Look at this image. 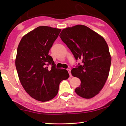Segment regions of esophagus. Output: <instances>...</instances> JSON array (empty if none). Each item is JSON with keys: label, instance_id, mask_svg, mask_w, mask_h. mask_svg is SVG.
<instances>
[{"label": "esophagus", "instance_id": "1", "mask_svg": "<svg viewBox=\"0 0 126 126\" xmlns=\"http://www.w3.org/2000/svg\"><path fill=\"white\" fill-rule=\"evenodd\" d=\"M68 73H69V75H70V77H72L71 74V70H70V69H68Z\"/></svg>", "mask_w": 126, "mask_h": 126}]
</instances>
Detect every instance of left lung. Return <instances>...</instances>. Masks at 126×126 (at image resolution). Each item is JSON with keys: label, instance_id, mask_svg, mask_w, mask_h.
I'll use <instances>...</instances> for the list:
<instances>
[{"label": "left lung", "instance_id": "obj_1", "mask_svg": "<svg viewBox=\"0 0 126 126\" xmlns=\"http://www.w3.org/2000/svg\"><path fill=\"white\" fill-rule=\"evenodd\" d=\"M61 39L82 65L72 69V75L81 80L75 92L89 99L100 92L109 76L111 57L108 44L102 36L87 26L76 25L62 30Z\"/></svg>", "mask_w": 126, "mask_h": 126}]
</instances>
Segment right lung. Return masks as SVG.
Returning a JSON list of instances; mask_svg holds the SVG:
<instances>
[{
    "label": "right lung",
    "instance_id": "1",
    "mask_svg": "<svg viewBox=\"0 0 126 126\" xmlns=\"http://www.w3.org/2000/svg\"><path fill=\"white\" fill-rule=\"evenodd\" d=\"M61 29L38 26L24 36L17 48L15 64L19 79L31 97L45 102L57 94L59 85L69 78L68 71L57 69L48 55ZM49 64L51 69H48Z\"/></svg>",
    "mask_w": 126,
    "mask_h": 126
}]
</instances>
